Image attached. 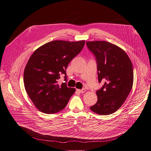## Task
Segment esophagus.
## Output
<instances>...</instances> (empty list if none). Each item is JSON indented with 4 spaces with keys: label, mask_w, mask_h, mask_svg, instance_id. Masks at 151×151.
Here are the masks:
<instances>
[{
    "label": "esophagus",
    "mask_w": 151,
    "mask_h": 151,
    "mask_svg": "<svg viewBox=\"0 0 151 151\" xmlns=\"http://www.w3.org/2000/svg\"><path fill=\"white\" fill-rule=\"evenodd\" d=\"M77 91H78L79 93H84L86 92V89H77Z\"/></svg>",
    "instance_id": "1"
}]
</instances>
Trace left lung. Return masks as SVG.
<instances>
[{"label":"left lung","instance_id":"8db88e82","mask_svg":"<svg viewBox=\"0 0 151 151\" xmlns=\"http://www.w3.org/2000/svg\"><path fill=\"white\" fill-rule=\"evenodd\" d=\"M86 45L96 58L99 83L104 82L96 91V103L90 109L98 115H110L121 107L132 88V63L125 51L115 45L95 41L87 42Z\"/></svg>","mask_w":151,"mask_h":151}]
</instances>
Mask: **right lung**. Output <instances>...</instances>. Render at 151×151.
I'll list each match as a JSON object with an SVG mask.
<instances>
[{"mask_svg": "<svg viewBox=\"0 0 151 151\" xmlns=\"http://www.w3.org/2000/svg\"><path fill=\"white\" fill-rule=\"evenodd\" d=\"M85 41L55 40L36 49L31 55L24 72V83L29 98L40 111L53 114L65 108L75 93L67 86L66 68L83 50ZM60 74L65 83H58Z\"/></svg>", "mask_w": 151, "mask_h": 151, "instance_id": "obj_1", "label": "right lung"}]
</instances>
